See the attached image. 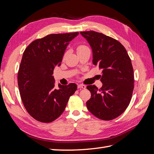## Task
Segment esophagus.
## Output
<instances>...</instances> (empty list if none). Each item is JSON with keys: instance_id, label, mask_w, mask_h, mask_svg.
<instances>
[{"instance_id": "1", "label": "esophagus", "mask_w": 154, "mask_h": 154, "mask_svg": "<svg viewBox=\"0 0 154 154\" xmlns=\"http://www.w3.org/2000/svg\"><path fill=\"white\" fill-rule=\"evenodd\" d=\"M77 87H78V89H85L86 86L83 84H79L77 85Z\"/></svg>"}]
</instances>
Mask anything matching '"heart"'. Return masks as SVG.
<instances>
[{
	"mask_svg": "<svg viewBox=\"0 0 154 154\" xmlns=\"http://www.w3.org/2000/svg\"><path fill=\"white\" fill-rule=\"evenodd\" d=\"M85 49H87V48L85 47V46H84V45H80V46H79L77 48V52L85 50Z\"/></svg>",
	"mask_w": 154,
	"mask_h": 154,
	"instance_id": "heart-1",
	"label": "heart"
}]
</instances>
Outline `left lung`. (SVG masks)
Wrapping results in <instances>:
<instances>
[{
    "label": "left lung",
    "mask_w": 154,
    "mask_h": 154,
    "mask_svg": "<svg viewBox=\"0 0 154 154\" xmlns=\"http://www.w3.org/2000/svg\"><path fill=\"white\" fill-rule=\"evenodd\" d=\"M80 34L90 45L93 63L103 69L100 89L93 85L87 89L91 97L89 112L98 119L110 120L122 114L129 105L134 90V70L126 49L119 41L94 31Z\"/></svg>",
    "instance_id": "8db88e82"
}]
</instances>
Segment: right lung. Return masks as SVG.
<instances>
[{
    "mask_svg": "<svg viewBox=\"0 0 154 154\" xmlns=\"http://www.w3.org/2000/svg\"><path fill=\"white\" fill-rule=\"evenodd\" d=\"M79 32L48 35L34 40L22 55L18 83L22 103L28 112L42 122H51L63 113L75 83L55 87L52 75L60 66L67 46Z\"/></svg>",
    "mask_w": 154,
    "mask_h": 154,
    "instance_id": "obj_1",
    "label": "right lung"
}]
</instances>
